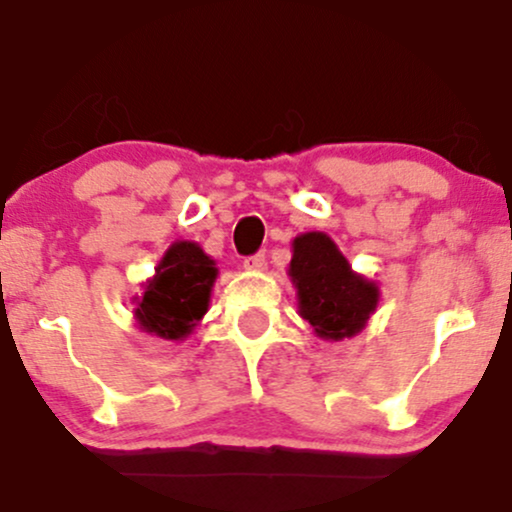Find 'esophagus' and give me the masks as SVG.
<instances>
[{"mask_svg":"<svg viewBox=\"0 0 512 512\" xmlns=\"http://www.w3.org/2000/svg\"><path fill=\"white\" fill-rule=\"evenodd\" d=\"M245 269H252V272H262L264 267H267V255H264V250L255 252V255L245 257Z\"/></svg>","mask_w":512,"mask_h":512,"instance_id":"esophagus-1","label":"esophagus"}]
</instances>
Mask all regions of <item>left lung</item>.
<instances>
[{
  "label": "left lung",
  "instance_id": "1",
  "mask_svg": "<svg viewBox=\"0 0 512 512\" xmlns=\"http://www.w3.org/2000/svg\"><path fill=\"white\" fill-rule=\"evenodd\" d=\"M303 320L322 339L354 337L378 305V286L351 272L349 262L325 233L293 240L289 269Z\"/></svg>",
  "mask_w": 512,
  "mask_h": 512
}]
</instances>
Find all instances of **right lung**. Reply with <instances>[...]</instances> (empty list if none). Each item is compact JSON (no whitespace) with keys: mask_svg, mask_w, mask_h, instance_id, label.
<instances>
[{"mask_svg":"<svg viewBox=\"0 0 512 512\" xmlns=\"http://www.w3.org/2000/svg\"><path fill=\"white\" fill-rule=\"evenodd\" d=\"M214 260L195 243H175L158 264L137 308L139 325L163 339H182L207 313Z\"/></svg>","mask_w":512,"mask_h":512,"instance_id":"right-lung-1","label":"right lung"}]
</instances>
